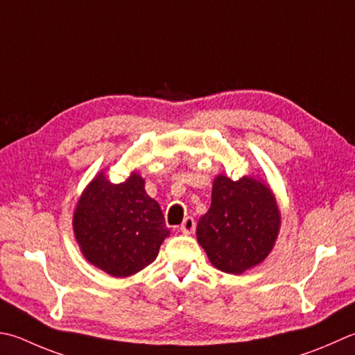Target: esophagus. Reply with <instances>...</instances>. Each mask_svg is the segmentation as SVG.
I'll return each instance as SVG.
<instances>
[{
	"label": "esophagus",
	"instance_id": "esophagus-1",
	"mask_svg": "<svg viewBox=\"0 0 355 355\" xmlns=\"http://www.w3.org/2000/svg\"><path fill=\"white\" fill-rule=\"evenodd\" d=\"M180 231H182L183 234H187V235L193 234V231H196V220H193L192 217H186L182 226H180Z\"/></svg>",
	"mask_w": 355,
	"mask_h": 355
}]
</instances>
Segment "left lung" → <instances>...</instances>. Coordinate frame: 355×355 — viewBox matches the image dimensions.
I'll use <instances>...</instances> for the list:
<instances>
[{
    "mask_svg": "<svg viewBox=\"0 0 355 355\" xmlns=\"http://www.w3.org/2000/svg\"><path fill=\"white\" fill-rule=\"evenodd\" d=\"M280 211L261 180L237 182L220 173L212 184L211 207L197 225V240L212 265L243 274L266 259L280 231Z\"/></svg>",
    "mask_w": 355,
    "mask_h": 355,
    "instance_id": "left-lung-1",
    "label": "left lung"
}]
</instances>
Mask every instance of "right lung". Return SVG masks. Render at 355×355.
Here are the masks:
<instances>
[{
	"instance_id": "obj_1",
	"label": "right lung",
	"mask_w": 355,
	"mask_h": 355,
	"mask_svg": "<svg viewBox=\"0 0 355 355\" xmlns=\"http://www.w3.org/2000/svg\"><path fill=\"white\" fill-rule=\"evenodd\" d=\"M72 225L85 259L120 279L149 266L171 234L162 207L135 172L120 184L100 172L83 191Z\"/></svg>"
}]
</instances>
